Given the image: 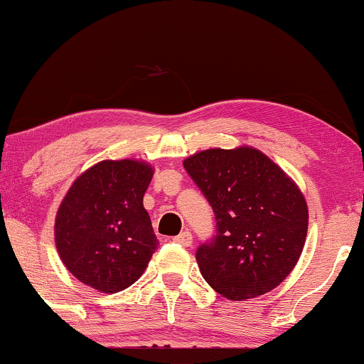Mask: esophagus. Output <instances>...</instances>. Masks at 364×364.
I'll return each mask as SVG.
<instances>
[{
    "label": "esophagus",
    "mask_w": 364,
    "mask_h": 364,
    "mask_svg": "<svg viewBox=\"0 0 364 364\" xmlns=\"http://www.w3.org/2000/svg\"><path fill=\"white\" fill-rule=\"evenodd\" d=\"M173 240L177 244H181V246L189 247L191 244H193V235H191V232L186 230V232H181V234H178V235H175Z\"/></svg>",
    "instance_id": "34e87169"
}]
</instances>
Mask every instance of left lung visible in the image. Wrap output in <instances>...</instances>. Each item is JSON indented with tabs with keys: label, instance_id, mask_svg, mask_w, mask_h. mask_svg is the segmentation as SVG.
<instances>
[{
	"label": "left lung",
	"instance_id": "8db88e82",
	"mask_svg": "<svg viewBox=\"0 0 364 364\" xmlns=\"http://www.w3.org/2000/svg\"><path fill=\"white\" fill-rule=\"evenodd\" d=\"M215 213L196 251L203 279L232 301L270 292L292 272L308 234L299 187L258 149H208L183 161Z\"/></svg>",
	"mask_w": 364,
	"mask_h": 364
}]
</instances>
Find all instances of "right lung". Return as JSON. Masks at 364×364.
Wrapping results in <instances>:
<instances>
[{
    "mask_svg": "<svg viewBox=\"0 0 364 364\" xmlns=\"http://www.w3.org/2000/svg\"><path fill=\"white\" fill-rule=\"evenodd\" d=\"M153 168L136 160L101 161L84 171L60 204L55 240L73 277L96 291L130 287L158 240L142 206Z\"/></svg>",
    "mask_w": 364,
    "mask_h": 364,
    "instance_id": "add662e5",
    "label": "right lung"
}]
</instances>
